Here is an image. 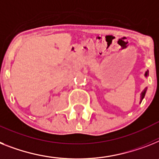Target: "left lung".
<instances>
[{"instance_id":"8db88e82","label":"left lung","mask_w":159,"mask_h":159,"mask_svg":"<svg viewBox=\"0 0 159 159\" xmlns=\"http://www.w3.org/2000/svg\"><path fill=\"white\" fill-rule=\"evenodd\" d=\"M145 76H147V75H148V72H146V73H145ZM145 92H146V88H145V90H144L143 91H142V93H141V101H142V99H143L144 97H145Z\"/></svg>"}]
</instances>
